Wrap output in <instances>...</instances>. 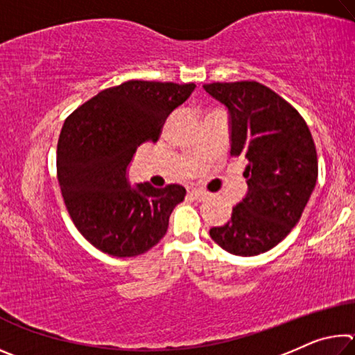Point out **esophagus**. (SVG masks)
<instances>
[{
  "mask_svg": "<svg viewBox=\"0 0 355 355\" xmlns=\"http://www.w3.org/2000/svg\"><path fill=\"white\" fill-rule=\"evenodd\" d=\"M189 196H191L194 200H203V199H205V197L208 196V192L202 191V189H191V191H189Z\"/></svg>",
  "mask_w": 355,
  "mask_h": 355,
  "instance_id": "esophagus-1",
  "label": "esophagus"
}]
</instances>
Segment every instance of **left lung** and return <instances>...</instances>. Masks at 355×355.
Here are the masks:
<instances>
[{
    "instance_id": "left-lung-1",
    "label": "left lung",
    "mask_w": 355,
    "mask_h": 355,
    "mask_svg": "<svg viewBox=\"0 0 355 355\" xmlns=\"http://www.w3.org/2000/svg\"><path fill=\"white\" fill-rule=\"evenodd\" d=\"M203 89L228 110L230 153L248 159V194L232 219L209 228V236L233 255H260L291 232L315 189L313 137L300 114L260 83H211Z\"/></svg>"
}]
</instances>
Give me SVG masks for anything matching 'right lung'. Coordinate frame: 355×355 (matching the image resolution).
<instances>
[{"label": "right lung", "mask_w": 355, "mask_h": 355, "mask_svg": "<svg viewBox=\"0 0 355 355\" xmlns=\"http://www.w3.org/2000/svg\"><path fill=\"white\" fill-rule=\"evenodd\" d=\"M196 84L127 81L86 101L65 120L58 141V180L81 235L112 257L146 254L159 243L186 189L131 186L137 147L156 142L169 114Z\"/></svg>", "instance_id": "add662e5"}]
</instances>
